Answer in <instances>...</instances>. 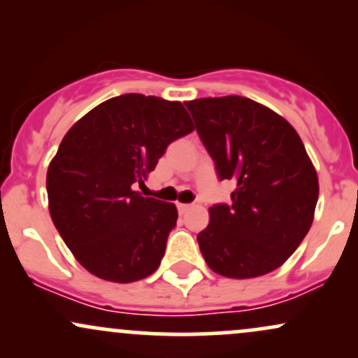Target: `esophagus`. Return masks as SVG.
<instances>
[{
  "mask_svg": "<svg viewBox=\"0 0 358 358\" xmlns=\"http://www.w3.org/2000/svg\"><path fill=\"white\" fill-rule=\"evenodd\" d=\"M176 207H178V212L183 215V213H187L188 210H190L192 205H188V203H176Z\"/></svg>",
  "mask_w": 358,
  "mask_h": 358,
  "instance_id": "34e87169",
  "label": "esophagus"
}]
</instances>
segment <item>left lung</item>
<instances>
[{"mask_svg":"<svg viewBox=\"0 0 358 358\" xmlns=\"http://www.w3.org/2000/svg\"><path fill=\"white\" fill-rule=\"evenodd\" d=\"M220 180H234L231 205L208 208L196 236L213 273L232 279L268 274L287 261L313 224L318 175L296 129L241 96L185 102Z\"/></svg>","mask_w":358,"mask_h":358,"instance_id":"1","label":"left lung"}]
</instances>
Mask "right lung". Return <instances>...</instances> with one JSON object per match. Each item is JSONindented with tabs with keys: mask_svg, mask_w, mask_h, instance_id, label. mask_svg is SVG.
<instances>
[{
	"mask_svg": "<svg viewBox=\"0 0 358 358\" xmlns=\"http://www.w3.org/2000/svg\"><path fill=\"white\" fill-rule=\"evenodd\" d=\"M193 129L182 102L122 94L67 131L48 165V210L90 274L134 282L158 269L178 210L134 185H145L166 146Z\"/></svg>",
	"mask_w": 358,
	"mask_h": 358,
	"instance_id": "right-lung-1",
	"label": "right lung"
}]
</instances>
